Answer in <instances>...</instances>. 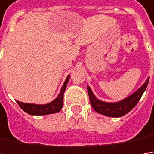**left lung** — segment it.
Wrapping results in <instances>:
<instances>
[{"label":"left lung","instance_id":"1","mask_svg":"<svg viewBox=\"0 0 154 154\" xmlns=\"http://www.w3.org/2000/svg\"><path fill=\"white\" fill-rule=\"evenodd\" d=\"M148 81H149V79H147L146 81V83L132 95L128 97L127 98L124 99L122 101L118 102V103H105V102H102V101L97 99L95 96L93 95L91 90L88 86L87 90H88V94H89V97H90L91 104L96 112L100 113V114H103V115L108 116V117H114V118L122 117L124 115L127 114L131 110H132L135 107V105L138 104L140 97H142L144 91H146V89L147 87Z\"/></svg>","mask_w":154,"mask_h":154}]
</instances>
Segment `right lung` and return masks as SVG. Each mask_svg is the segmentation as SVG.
I'll return each mask as SVG.
<instances>
[{"label":"right lung","instance_id":"1","mask_svg":"<svg viewBox=\"0 0 154 154\" xmlns=\"http://www.w3.org/2000/svg\"><path fill=\"white\" fill-rule=\"evenodd\" d=\"M69 78V77L66 78L63 85L61 89V92L59 93L58 97L54 101H52L51 103H49L47 104H33L22 103L19 101H16V102L25 112L30 114V115H46V114L58 112L63 107V93H64V91L66 89V85L68 84Z\"/></svg>","mask_w":154,"mask_h":154}]
</instances>
